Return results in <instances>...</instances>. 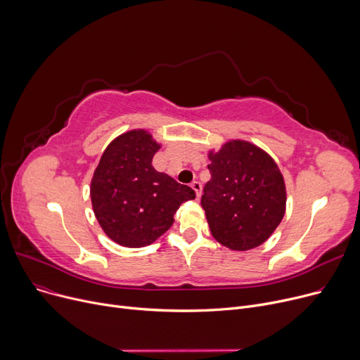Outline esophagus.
Masks as SVG:
<instances>
[{
    "mask_svg": "<svg viewBox=\"0 0 360 360\" xmlns=\"http://www.w3.org/2000/svg\"><path fill=\"white\" fill-rule=\"evenodd\" d=\"M192 188L196 192V198H200V195H202V184L199 181H193L192 183Z\"/></svg>",
    "mask_w": 360,
    "mask_h": 360,
    "instance_id": "esophagus-1",
    "label": "esophagus"
}]
</instances>
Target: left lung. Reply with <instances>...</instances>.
I'll list each match as a JSON object with an SVG mask.
<instances>
[{
  "label": "left lung",
  "instance_id": "left-lung-1",
  "mask_svg": "<svg viewBox=\"0 0 360 360\" xmlns=\"http://www.w3.org/2000/svg\"><path fill=\"white\" fill-rule=\"evenodd\" d=\"M209 160L210 180L200 203L214 238L238 251L262 245L285 215L279 167L247 141H229L218 153L210 151Z\"/></svg>",
  "mask_w": 360,
  "mask_h": 360
}]
</instances>
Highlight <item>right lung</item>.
<instances>
[{"label": "right lung", "mask_w": 360, "mask_h": 360, "mask_svg": "<svg viewBox=\"0 0 360 360\" xmlns=\"http://www.w3.org/2000/svg\"><path fill=\"white\" fill-rule=\"evenodd\" d=\"M158 150L146 131H129L109 143L94 172V215L108 237L123 247L153 244L173 225L180 205L196 198L192 187L153 167Z\"/></svg>", "instance_id": "1"}]
</instances>
